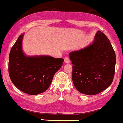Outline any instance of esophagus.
Returning <instances> with one entry per match:
<instances>
[{"label": "esophagus", "mask_w": 123, "mask_h": 123, "mask_svg": "<svg viewBox=\"0 0 123 123\" xmlns=\"http://www.w3.org/2000/svg\"><path fill=\"white\" fill-rule=\"evenodd\" d=\"M64 62H65V63H67V64L70 63V59H69V57H68V56H67V57H65L64 58Z\"/></svg>", "instance_id": "1"}]
</instances>
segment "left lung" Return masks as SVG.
<instances>
[{
    "mask_svg": "<svg viewBox=\"0 0 123 123\" xmlns=\"http://www.w3.org/2000/svg\"><path fill=\"white\" fill-rule=\"evenodd\" d=\"M73 82L79 92L95 95L108 88L113 81L116 56L109 40L98 31L92 44L70 53Z\"/></svg>",
    "mask_w": 123,
    "mask_h": 123,
    "instance_id": "left-lung-1",
    "label": "left lung"
}]
</instances>
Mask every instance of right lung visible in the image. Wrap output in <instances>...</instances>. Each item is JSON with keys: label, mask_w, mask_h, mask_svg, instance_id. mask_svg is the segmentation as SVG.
Listing matches in <instances>:
<instances>
[{"label": "right lung", "mask_w": 123, "mask_h": 123, "mask_svg": "<svg viewBox=\"0 0 123 123\" xmlns=\"http://www.w3.org/2000/svg\"><path fill=\"white\" fill-rule=\"evenodd\" d=\"M21 34L12 47L9 56L8 70L14 85L24 93L37 95L46 91L64 59L48 56L29 57L23 53Z\"/></svg>", "instance_id": "add662e5"}]
</instances>
